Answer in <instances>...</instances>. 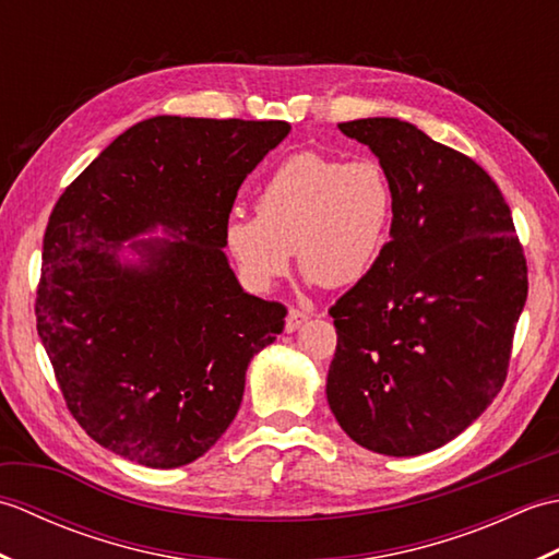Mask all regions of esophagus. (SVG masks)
<instances>
[{
	"label": "esophagus",
	"mask_w": 559,
	"mask_h": 559,
	"mask_svg": "<svg viewBox=\"0 0 559 559\" xmlns=\"http://www.w3.org/2000/svg\"><path fill=\"white\" fill-rule=\"evenodd\" d=\"M307 319H310V317H307L305 312H300V310H290V312H288V317H286V331H288V334H293V331H298V329L307 322Z\"/></svg>",
	"instance_id": "1"
}]
</instances>
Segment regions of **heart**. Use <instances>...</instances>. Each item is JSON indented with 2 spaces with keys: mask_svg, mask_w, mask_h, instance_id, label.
<instances>
[{
  "mask_svg": "<svg viewBox=\"0 0 559 559\" xmlns=\"http://www.w3.org/2000/svg\"><path fill=\"white\" fill-rule=\"evenodd\" d=\"M394 206V187L379 163L302 151L261 185L254 218H228L225 247L252 290H269L286 276L293 249L319 286H353L382 254Z\"/></svg>",
  "mask_w": 559,
  "mask_h": 559,
  "instance_id": "1",
  "label": "heart"
}]
</instances>
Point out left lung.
<instances>
[{
  "mask_svg": "<svg viewBox=\"0 0 559 559\" xmlns=\"http://www.w3.org/2000/svg\"><path fill=\"white\" fill-rule=\"evenodd\" d=\"M394 187L391 240L329 314L326 401L353 442L418 456L459 437L500 394L526 305L512 211L476 160L396 117L341 122Z\"/></svg>",
  "mask_w": 559,
  "mask_h": 559,
  "instance_id": "obj_1",
  "label": "left lung"
}]
</instances>
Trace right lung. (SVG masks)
<instances>
[{"instance_id": "right-lung-1", "label": "right lung", "mask_w": 559, "mask_h": 559, "mask_svg": "<svg viewBox=\"0 0 559 559\" xmlns=\"http://www.w3.org/2000/svg\"><path fill=\"white\" fill-rule=\"evenodd\" d=\"M288 132L281 120L151 117L59 197L35 317L67 408L100 447L177 468L235 420L247 365L276 341L286 307L242 290L223 233L245 177ZM156 227L174 240L119 257Z\"/></svg>"}]
</instances>
